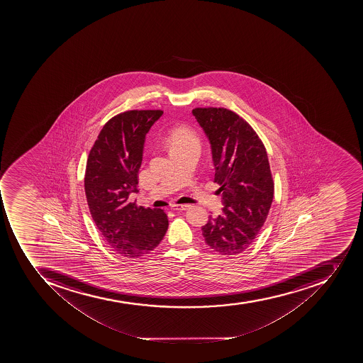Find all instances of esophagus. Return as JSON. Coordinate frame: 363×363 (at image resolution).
I'll use <instances>...</instances> for the list:
<instances>
[{"label": "esophagus", "instance_id": "obj_1", "mask_svg": "<svg viewBox=\"0 0 363 363\" xmlns=\"http://www.w3.org/2000/svg\"><path fill=\"white\" fill-rule=\"evenodd\" d=\"M189 206L187 204H179V206H172V208L174 211H185L189 208Z\"/></svg>", "mask_w": 363, "mask_h": 363}]
</instances>
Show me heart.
Returning <instances> with one entry per match:
<instances>
[{"instance_id": "heart-1", "label": "heart", "mask_w": 363, "mask_h": 363, "mask_svg": "<svg viewBox=\"0 0 363 363\" xmlns=\"http://www.w3.org/2000/svg\"><path fill=\"white\" fill-rule=\"evenodd\" d=\"M169 147L170 151L176 149H183L187 146H197V138L195 133L189 127H178L174 128L169 135Z\"/></svg>"}]
</instances>
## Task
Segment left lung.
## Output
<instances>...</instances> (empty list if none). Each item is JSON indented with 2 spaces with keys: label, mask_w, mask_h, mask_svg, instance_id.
Segmentation results:
<instances>
[{
  "label": "left lung",
  "mask_w": 363,
  "mask_h": 363,
  "mask_svg": "<svg viewBox=\"0 0 363 363\" xmlns=\"http://www.w3.org/2000/svg\"><path fill=\"white\" fill-rule=\"evenodd\" d=\"M193 116L211 145L214 183L223 212L202 227L206 243L221 255L249 249L268 217L274 199L268 155L255 129L225 108H196Z\"/></svg>",
  "instance_id": "left-lung-1"
}]
</instances>
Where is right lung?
<instances>
[{
	"instance_id": "right-lung-1",
	"label": "right lung",
	"mask_w": 363,
	"mask_h": 363,
	"mask_svg": "<svg viewBox=\"0 0 363 363\" xmlns=\"http://www.w3.org/2000/svg\"><path fill=\"white\" fill-rule=\"evenodd\" d=\"M161 110H132L108 120L89 152L85 193L91 218L114 252L140 257L157 247L168 229L162 208L128 202L138 193L144 142Z\"/></svg>"
}]
</instances>
